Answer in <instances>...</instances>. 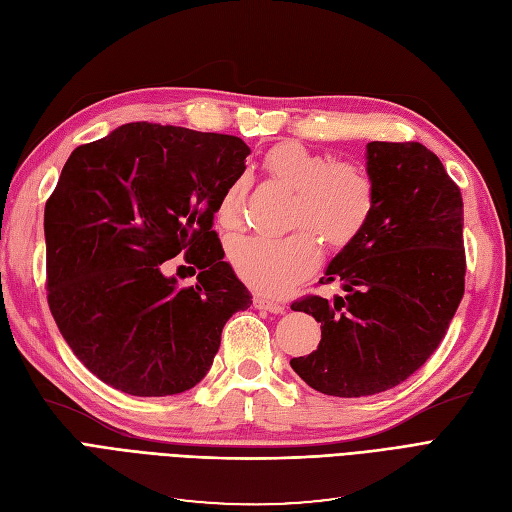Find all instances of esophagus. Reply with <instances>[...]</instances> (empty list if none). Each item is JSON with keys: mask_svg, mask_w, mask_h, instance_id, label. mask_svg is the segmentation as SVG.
<instances>
[{"mask_svg": "<svg viewBox=\"0 0 512 512\" xmlns=\"http://www.w3.org/2000/svg\"><path fill=\"white\" fill-rule=\"evenodd\" d=\"M252 301H254V307H256V309H265V312H271V314H284V309H286L284 303L262 297V294H256V297H254Z\"/></svg>", "mask_w": 512, "mask_h": 512, "instance_id": "obj_1", "label": "esophagus"}]
</instances>
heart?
Here are the masks:
<instances>
[{
	"mask_svg": "<svg viewBox=\"0 0 512 512\" xmlns=\"http://www.w3.org/2000/svg\"><path fill=\"white\" fill-rule=\"evenodd\" d=\"M265 168L275 181L297 190L290 226L309 227L331 247H344L354 241L371 218L376 185L359 164H333L329 156L299 143H280L267 153ZM243 196V181H230L215 207L220 228L235 230L241 226ZM308 231L303 228L284 239H235L228 247L232 267L254 290L282 294L318 265L320 245Z\"/></svg>",
	"mask_w": 512,
	"mask_h": 512,
	"instance_id": "b5f03b06",
	"label": "heart"
}]
</instances>
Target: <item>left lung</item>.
Segmentation results:
<instances>
[{
  "instance_id": "left-lung-1",
  "label": "left lung",
  "mask_w": 512,
  "mask_h": 512,
  "mask_svg": "<svg viewBox=\"0 0 512 512\" xmlns=\"http://www.w3.org/2000/svg\"><path fill=\"white\" fill-rule=\"evenodd\" d=\"M376 205L322 284L346 292L290 307L320 322L318 350L292 359L312 389L333 397L389 391L436 352L463 297V200L421 143H367Z\"/></svg>"
}]
</instances>
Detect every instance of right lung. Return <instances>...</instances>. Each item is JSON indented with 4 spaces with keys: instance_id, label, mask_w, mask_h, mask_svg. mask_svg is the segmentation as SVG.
Listing matches in <instances>:
<instances>
[{
    "instance_id": "1",
    "label": "right lung",
    "mask_w": 512,
    "mask_h": 512,
    "mask_svg": "<svg viewBox=\"0 0 512 512\" xmlns=\"http://www.w3.org/2000/svg\"><path fill=\"white\" fill-rule=\"evenodd\" d=\"M247 156L237 136L138 121L76 147L61 170L44 209L49 307L79 361L113 389H192L226 320L252 305L211 230ZM181 251L201 269L190 289L159 267Z\"/></svg>"
}]
</instances>
